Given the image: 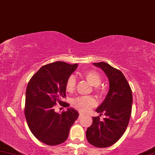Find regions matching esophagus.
<instances>
[{
    "label": "esophagus",
    "mask_w": 155,
    "mask_h": 155,
    "mask_svg": "<svg viewBox=\"0 0 155 155\" xmlns=\"http://www.w3.org/2000/svg\"><path fill=\"white\" fill-rule=\"evenodd\" d=\"M83 116H84V113H82L81 111L79 112V117H81Z\"/></svg>",
    "instance_id": "1"
}]
</instances>
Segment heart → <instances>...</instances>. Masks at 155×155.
Here are the masks:
<instances>
[{
	"instance_id": "heart-1",
	"label": "heart",
	"mask_w": 155,
	"mask_h": 155,
	"mask_svg": "<svg viewBox=\"0 0 155 155\" xmlns=\"http://www.w3.org/2000/svg\"><path fill=\"white\" fill-rule=\"evenodd\" d=\"M84 78L88 82L94 86V90L98 93L103 92V89L100 86L102 82V78L98 72L94 70H87L83 74ZM76 86V80L74 75H70L65 84L66 91L71 93L74 91ZM73 107L81 112H87L96 105L95 99L91 96H80L75 98L72 102Z\"/></svg>"
}]
</instances>
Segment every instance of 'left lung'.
Wrapping results in <instances>:
<instances>
[{
    "mask_svg": "<svg viewBox=\"0 0 155 155\" xmlns=\"http://www.w3.org/2000/svg\"><path fill=\"white\" fill-rule=\"evenodd\" d=\"M107 75L109 90L103 103L96 111L107 117H93L92 124L86 130L87 140L98 148L110 147L123 136L129 124L132 106V92L129 83L120 70L104 62L94 63Z\"/></svg>",
    "mask_w": 155,
    "mask_h": 155,
    "instance_id": "obj_1",
    "label": "left lung"
}]
</instances>
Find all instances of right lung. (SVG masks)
<instances>
[{"label": "right lung", "instance_id": "obj_1", "mask_svg": "<svg viewBox=\"0 0 155 155\" xmlns=\"http://www.w3.org/2000/svg\"><path fill=\"white\" fill-rule=\"evenodd\" d=\"M77 67L78 64L63 61L49 63L42 66L29 81L25 117L31 133L44 144L56 146L63 143L78 117L77 110L71 108L60 114L54 111L57 102L65 103L61 98L66 97L67 80Z\"/></svg>", "mask_w": 155, "mask_h": 155}]
</instances>
